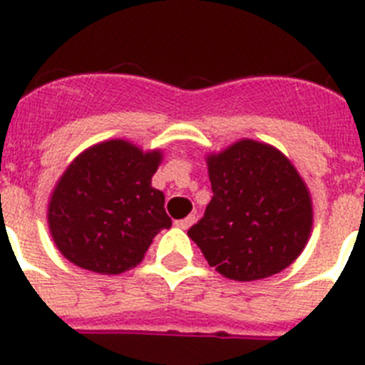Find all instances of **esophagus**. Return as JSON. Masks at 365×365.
I'll use <instances>...</instances> for the list:
<instances>
[{
  "mask_svg": "<svg viewBox=\"0 0 365 365\" xmlns=\"http://www.w3.org/2000/svg\"><path fill=\"white\" fill-rule=\"evenodd\" d=\"M193 222H195V215L193 214H190L188 217H185V219H179V221H175V225L179 228H182V230H188L190 227H192Z\"/></svg>",
  "mask_w": 365,
  "mask_h": 365,
  "instance_id": "esophagus-1",
  "label": "esophagus"
}]
</instances>
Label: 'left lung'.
I'll use <instances>...</instances> for the list:
<instances>
[{"label":"left lung","mask_w":365,"mask_h":365,"mask_svg":"<svg viewBox=\"0 0 365 365\" xmlns=\"http://www.w3.org/2000/svg\"><path fill=\"white\" fill-rule=\"evenodd\" d=\"M214 197L188 230L225 278L254 282L294 263L312 230L305 180L274 146L241 138L206 157Z\"/></svg>","instance_id":"left-lung-1"}]
</instances>
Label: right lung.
I'll use <instances>...</instances> for the list:
<instances>
[{
  "label": "right lung",
  "instance_id": "right-lung-1",
  "mask_svg": "<svg viewBox=\"0 0 365 365\" xmlns=\"http://www.w3.org/2000/svg\"><path fill=\"white\" fill-rule=\"evenodd\" d=\"M160 160V150L113 138L67 166L47 208L51 235L66 259L109 276L144 259L155 235L172 227L164 193L151 186Z\"/></svg>",
  "mask_w": 365,
  "mask_h": 365
}]
</instances>
